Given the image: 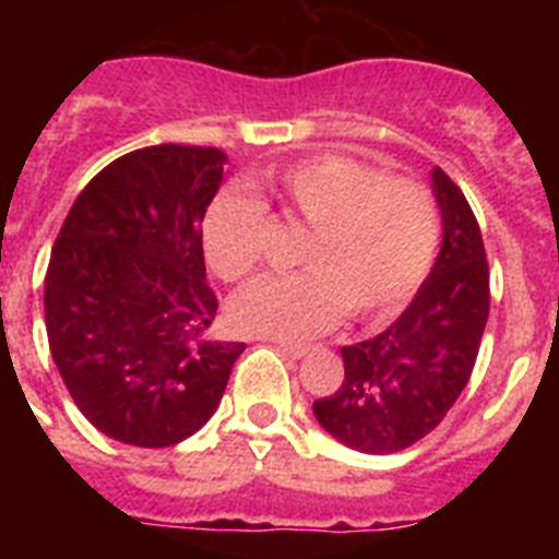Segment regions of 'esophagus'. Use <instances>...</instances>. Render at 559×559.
I'll list each match as a JSON object with an SVG mask.
<instances>
[{"label": "esophagus", "mask_w": 559, "mask_h": 559, "mask_svg": "<svg viewBox=\"0 0 559 559\" xmlns=\"http://www.w3.org/2000/svg\"><path fill=\"white\" fill-rule=\"evenodd\" d=\"M274 347L280 349V353L290 355V358H305L308 355V344H294V341H274Z\"/></svg>", "instance_id": "34e87169"}]
</instances>
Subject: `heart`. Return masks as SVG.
<instances>
[{
	"label": "heart",
	"mask_w": 559,
	"mask_h": 559,
	"mask_svg": "<svg viewBox=\"0 0 559 559\" xmlns=\"http://www.w3.org/2000/svg\"><path fill=\"white\" fill-rule=\"evenodd\" d=\"M288 218L310 229L299 251L305 271L260 276L237 290L229 319L237 330L271 338H310L353 319L397 313L426 283L439 251L442 221L417 181L347 156H313L269 176ZM269 212L240 190L206 206L201 240L221 280H243L263 260Z\"/></svg>",
	"instance_id": "heart-1"
}]
</instances>
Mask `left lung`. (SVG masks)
I'll list each match as a JSON object with an SVG mask.
<instances>
[{
  "mask_svg": "<svg viewBox=\"0 0 559 559\" xmlns=\"http://www.w3.org/2000/svg\"><path fill=\"white\" fill-rule=\"evenodd\" d=\"M442 249L417 296L374 338L341 347L344 383L316 400L319 426L360 453H397L442 423L471 380L490 313V269L464 192L433 167Z\"/></svg>",
  "mask_w": 559,
  "mask_h": 559,
  "instance_id": "obj_1",
  "label": "left lung"
}]
</instances>
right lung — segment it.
Masks as SVG:
<instances>
[{"instance_id": "obj_1", "label": "right lung", "mask_w": 559, "mask_h": 559, "mask_svg": "<svg viewBox=\"0 0 559 559\" xmlns=\"http://www.w3.org/2000/svg\"><path fill=\"white\" fill-rule=\"evenodd\" d=\"M224 165L218 147L126 153L83 187L49 254V353L83 417L126 445L192 437L246 349L206 338L218 299L201 224Z\"/></svg>"}]
</instances>
